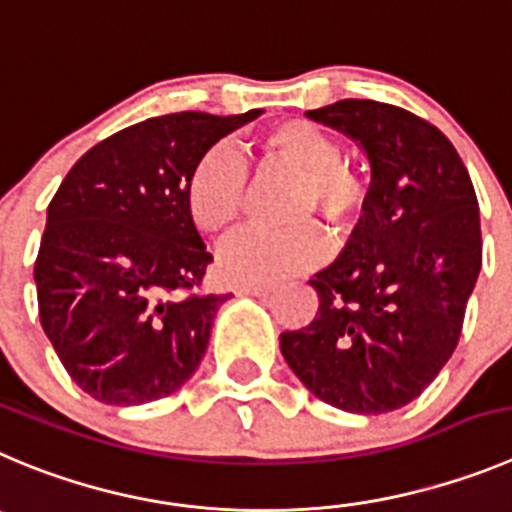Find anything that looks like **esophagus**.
Masks as SVG:
<instances>
[{
  "mask_svg": "<svg viewBox=\"0 0 512 512\" xmlns=\"http://www.w3.org/2000/svg\"><path fill=\"white\" fill-rule=\"evenodd\" d=\"M275 288H278L275 283H240L237 285V290H240V293H247V295H270Z\"/></svg>",
  "mask_w": 512,
  "mask_h": 512,
  "instance_id": "obj_1",
  "label": "esophagus"
}]
</instances>
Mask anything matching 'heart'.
Masks as SVG:
<instances>
[{"instance_id":"obj_1","label":"heart","mask_w":512,"mask_h":512,"mask_svg":"<svg viewBox=\"0 0 512 512\" xmlns=\"http://www.w3.org/2000/svg\"><path fill=\"white\" fill-rule=\"evenodd\" d=\"M262 156L298 171L293 214L321 217L336 237L353 232L369 204V186L361 171L338 159V143L326 128L305 118H285L257 141ZM247 169L229 148H209L186 181L191 219L212 237H224L245 207ZM328 240L313 222L288 229H247L219 252L224 275L245 283H272L315 267L326 257Z\"/></svg>"}]
</instances>
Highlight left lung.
<instances>
[{
	"instance_id": "8db88e82",
	"label": "left lung",
	"mask_w": 512,
	"mask_h": 512,
	"mask_svg": "<svg viewBox=\"0 0 512 512\" xmlns=\"http://www.w3.org/2000/svg\"><path fill=\"white\" fill-rule=\"evenodd\" d=\"M364 148L369 204L341 255L315 272L318 313L280 333L285 361L331 407H407L450 361L482 267L480 209L437 126L376 100L308 111Z\"/></svg>"
}]
</instances>
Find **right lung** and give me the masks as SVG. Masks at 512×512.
<instances>
[{
  "instance_id": "1",
  "label": "right lung",
  "mask_w": 512,
  "mask_h": 512,
  "mask_svg": "<svg viewBox=\"0 0 512 512\" xmlns=\"http://www.w3.org/2000/svg\"><path fill=\"white\" fill-rule=\"evenodd\" d=\"M184 111L100 141L62 179L35 262L40 321L70 379L93 399H164L207 353L229 295H202L212 255L186 181L209 148L260 116Z\"/></svg>"
}]
</instances>
